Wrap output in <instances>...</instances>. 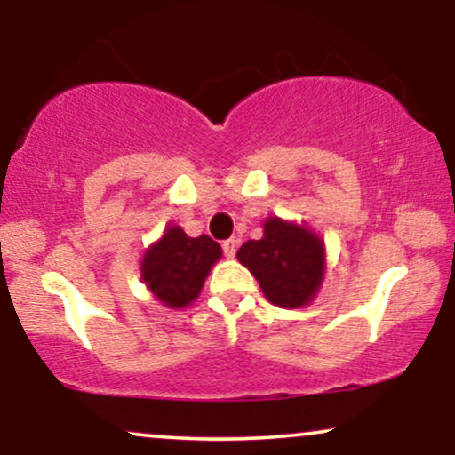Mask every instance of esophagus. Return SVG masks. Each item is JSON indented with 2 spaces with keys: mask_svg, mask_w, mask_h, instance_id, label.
Instances as JSON below:
<instances>
[{
  "mask_svg": "<svg viewBox=\"0 0 455 455\" xmlns=\"http://www.w3.org/2000/svg\"><path fill=\"white\" fill-rule=\"evenodd\" d=\"M222 250H224V257L227 259H233L235 252H237V239H227V242L222 243Z\"/></svg>",
  "mask_w": 455,
  "mask_h": 455,
  "instance_id": "34e87169",
  "label": "esophagus"
}]
</instances>
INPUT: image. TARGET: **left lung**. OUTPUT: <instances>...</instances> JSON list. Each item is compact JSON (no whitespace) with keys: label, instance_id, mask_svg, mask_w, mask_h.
<instances>
[{"label":"left lung","instance_id":"8db88e82","mask_svg":"<svg viewBox=\"0 0 455 455\" xmlns=\"http://www.w3.org/2000/svg\"><path fill=\"white\" fill-rule=\"evenodd\" d=\"M237 260L259 280L274 306H307L325 275V243L304 224L267 218L263 237L237 250Z\"/></svg>","mask_w":455,"mask_h":455}]
</instances>
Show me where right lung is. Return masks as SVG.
Listing matches in <instances>:
<instances>
[{
    "mask_svg": "<svg viewBox=\"0 0 455 455\" xmlns=\"http://www.w3.org/2000/svg\"><path fill=\"white\" fill-rule=\"evenodd\" d=\"M222 250L207 235L188 237L181 227H166L156 243L145 250L140 278L166 307H186L196 299Z\"/></svg>",
    "mask_w": 455,
    "mask_h": 455,
    "instance_id": "right-lung-1",
    "label": "right lung"
}]
</instances>
